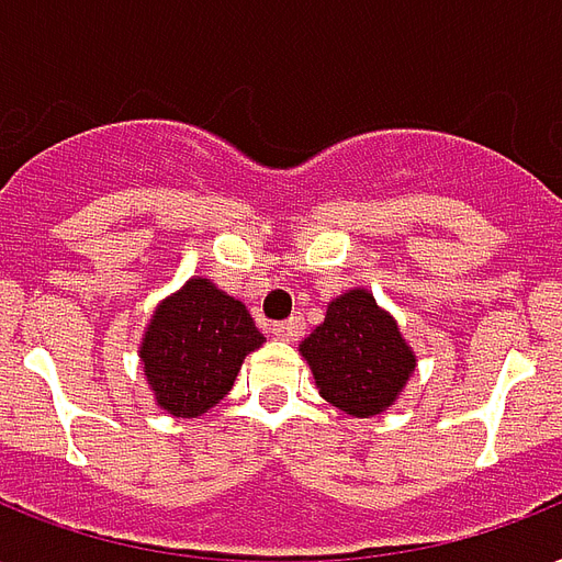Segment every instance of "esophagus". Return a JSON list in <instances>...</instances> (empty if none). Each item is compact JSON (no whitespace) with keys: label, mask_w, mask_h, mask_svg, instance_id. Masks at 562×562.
I'll list each match as a JSON object with an SVG mask.
<instances>
[{"label":"esophagus","mask_w":562,"mask_h":562,"mask_svg":"<svg viewBox=\"0 0 562 562\" xmlns=\"http://www.w3.org/2000/svg\"><path fill=\"white\" fill-rule=\"evenodd\" d=\"M269 334H272L276 340H295V337L302 334V319L293 316V319L286 322H276V325L269 328Z\"/></svg>","instance_id":"esophagus-1"}]
</instances>
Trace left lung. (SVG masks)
Segmentation results:
<instances>
[{
    "mask_svg": "<svg viewBox=\"0 0 562 562\" xmlns=\"http://www.w3.org/2000/svg\"><path fill=\"white\" fill-rule=\"evenodd\" d=\"M299 355L322 398L355 419L390 411L416 369V351L398 322L367 286L330 299L325 319L299 342Z\"/></svg>",
    "mask_w": 562,
    "mask_h": 562,
    "instance_id": "obj_1",
    "label": "left lung"
}]
</instances>
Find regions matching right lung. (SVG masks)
Returning a JSON list of instances; mask_svg holds the SVG:
<instances>
[{
    "mask_svg": "<svg viewBox=\"0 0 562 562\" xmlns=\"http://www.w3.org/2000/svg\"><path fill=\"white\" fill-rule=\"evenodd\" d=\"M263 342L246 304L211 278L193 276L151 313L140 367L160 411L199 419L228 395L246 355Z\"/></svg>",
    "mask_w": 562,
    "mask_h": 562,
    "instance_id": "right-lung-1",
    "label": "right lung"
}]
</instances>
